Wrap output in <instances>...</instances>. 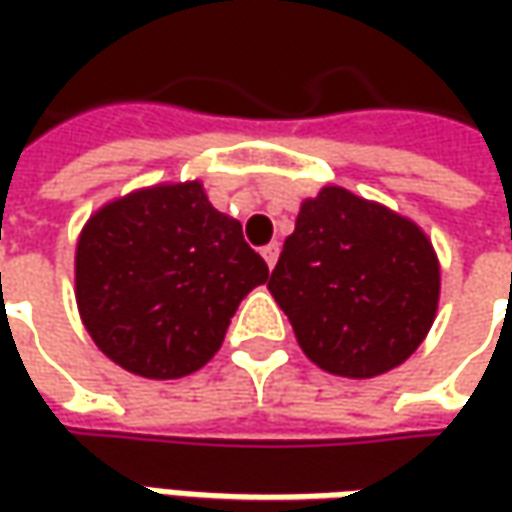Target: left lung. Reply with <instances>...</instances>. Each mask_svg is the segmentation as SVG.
I'll list each match as a JSON object with an SVG mask.
<instances>
[{"label": "left lung", "mask_w": 512, "mask_h": 512, "mask_svg": "<svg viewBox=\"0 0 512 512\" xmlns=\"http://www.w3.org/2000/svg\"><path fill=\"white\" fill-rule=\"evenodd\" d=\"M265 282V259L199 182L102 207L76 247V305L90 339L145 379L205 367L239 302Z\"/></svg>", "instance_id": "left-lung-1"}]
</instances>
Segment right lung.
Returning a JSON list of instances; mask_svg holds the SVG:
<instances>
[{
    "label": "right lung",
    "mask_w": 512,
    "mask_h": 512,
    "mask_svg": "<svg viewBox=\"0 0 512 512\" xmlns=\"http://www.w3.org/2000/svg\"><path fill=\"white\" fill-rule=\"evenodd\" d=\"M267 287L310 362L370 379L399 367L427 336L439 262L416 225L325 190L302 205Z\"/></svg>",
    "instance_id": "1"
}]
</instances>
